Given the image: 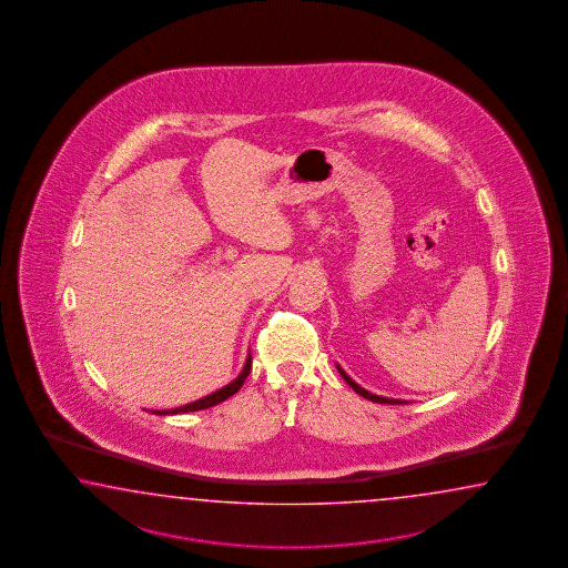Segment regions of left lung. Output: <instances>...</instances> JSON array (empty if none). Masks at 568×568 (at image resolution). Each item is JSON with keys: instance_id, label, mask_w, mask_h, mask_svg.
<instances>
[{"instance_id": "8db88e82", "label": "left lung", "mask_w": 568, "mask_h": 568, "mask_svg": "<svg viewBox=\"0 0 568 568\" xmlns=\"http://www.w3.org/2000/svg\"><path fill=\"white\" fill-rule=\"evenodd\" d=\"M337 369L338 374L343 375V379H345V382H347V384H349V386L353 387V389H355V392H357V394H359V396H363V398L365 399H372V402H377V404H408L406 399L382 398V396H375V394H372V392L363 389V387L359 386V384H355V382L351 379L349 375L345 374V372H343V369H341L338 365Z\"/></svg>"}]
</instances>
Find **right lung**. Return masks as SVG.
Here are the masks:
<instances>
[{"label":"right lung","mask_w":568,"mask_h":568,"mask_svg":"<svg viewBox=\"0 0 568 568\" xmlns=\"http://www.w3.org/2000/svg\"><path fill=\"white\" fill-rule=\"evenodd\" d=\"M250 369H252V355H247V362L243 365L242 374L237 375L231 384H227L225 387H221L217 392H213V394H209L205 398L196 399V402H191V404H186V406H181V408H172V410H152L154 414H182V412H196V410H206V408H211V406H217L221 404L223 399L231 398L233 394H237L240 392V387L243 386V382H245V377L250 375Z\"/></svg>","instance_id":"add662e5"}]
</instances>
